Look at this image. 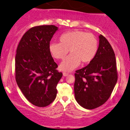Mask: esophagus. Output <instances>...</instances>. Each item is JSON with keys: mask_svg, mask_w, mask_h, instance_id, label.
Here are the masks:
<instances>
[{"mask_svg": "<svg viewBox=\"0 0 130 130\" xmlns=\"http://www.w3.org/2000/svg\"><path fill=\"white\" fill-rule=\"evenodd\" d=\"M63 75L64 77H66L67 75H68V73H63Z\"/></svg>", "mask_w": 130, "mask_h": 130, "instance_id": "obj_1", "label": "esophagus"}]
</instances>
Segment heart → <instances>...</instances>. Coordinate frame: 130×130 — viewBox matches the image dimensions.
I'll return each instance as SVG.
<instances>
[{"mask_svg": "<svg viewBox=\"0 0 130 130\" xmlns=\"http://www.w3.org/2000/svg\"><path fill=\"white\" fill-rule=\"evenodd\" d=\"M60 43H51L48 49L56 59H63L70 50L71 54L60 64L61 71L71 72L83 63L93 60L98 50V41L93 34L82 30H73L62 34Z\"/></svg>", "mask_w": 130, "mask_h": 130, "instance_id": "heart-1", "label": "heart"}]
</instances>
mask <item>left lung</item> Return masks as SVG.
<instances>
[{"instance_id": "obj_1", "label": "left lung", "mask_w": 130, "mask_h": 130, "mask_svg": "<svg viewBox=\"0 0 130 130\" xmlns=\"http://www.w3.org/2000/svg\"><path fill=\"white\" fill-rule=\"evenodd\" d=\"M75 73L74 89L78 104L85 109H93L106 103L118 80L115 55L106 38L99 35L95 57Z\"/></svg>"}]
</instances>
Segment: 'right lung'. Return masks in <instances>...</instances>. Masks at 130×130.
I'll list each match as a JSON object with an SVG mask.
<instances>
[{
	"mask_svg": "<svg viewBox=\"0 0 130 130\" xmlns=\"http://www.w3.org/2000/svg\"><path fill=\"white\" fill-rule=\"evenodd\" d=\"M58 30L53 25L32 27L21 38L15 56V79L30 103L46 107L56 97V86L62 73L49 52L51 39Z\"/></svg>",
	"mask_w": 130,
	"mask_h": 130,
	"instance_id": "1",
	"label": "right lung"
}]
</instances>
